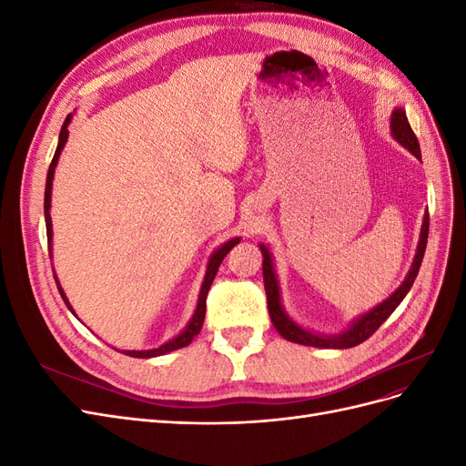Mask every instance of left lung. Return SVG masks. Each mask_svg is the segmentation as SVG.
Instances as JSON below:
<instances>
[{"label":"left lung","instance_id":"obj_1","mask_svg":"<svg viewBox=\"0 0 466 466\" xmlns=\"http://www.w3.org/2000/svg\"><path fill=\"white\" fill-rule=\"evenodd\" d=\"M390 132H392V137L397 139L400 146H404L412 155H416L418 159H421L418 137L412 132L410 124H408V118H406L402 108H397L392 112ZM428 233H430V214L424 216V225H421V235H420L416 258L412 262L410 272H408L406 279L402 281V286L397 291H394L387 301L377 305L373 311L365 313L361 319H358L354 324H351V327L346 332L338 334V336L311 334V332L299 329L298 324H293L286 317L284 309H281V305H279V291H278V281H276V276H274V266H272L270 252H268L266 247H260L262 257H264L262 274H264V289H266V299H268V311H270V319H272V324L276 327V330L289 342L303 344V346H315V348H338V350H342V348H354V346L365 342L380 327V324H383L390 317V313L404 299V295L408 293V289L412 288L420 266H421V258H424V252H426Z\"/></svg>","mask_w":466,"mask_h":466}]
</instances>
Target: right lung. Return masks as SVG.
I'll use <instances>...</instances> for the list:
<instances>
[{"instance_id": "1", "label": "right lung", "mask_w": 466, "mask_h": 466, "mask_svg": "<svg viewBox=\"0 0 466 466\" xmlns=\"http://www.w3.org/2000/svg\"><path fill=\"white\" fill-rule=\"evenodd\" d=\"M69 118H72V116H67V118H66V122H64V126H62V130H60L58 147H56L54 159H52V163H50L48 177H46V190H45V218H46V237H48V245H50V241H52V219H50V192H52V178H54V168H56V163H58V157H60V151H62V147H64V146H66V142H67V124H69ZM237 243H238V238H231V241H228V243H225L221 248H218V250L214 252V257L209 258L208 272H206V279H204L202 291H200L198 307H196V313H194V317H192V320H190V324H188L185 332L178 334L177 338H173L171 342L163 344L161 348L147 350V351H124V354H126V356H130V358H155V356H163V354H167V351H173V350H178V348H185V346H188V344L192 342V338L202 330L204 317H206V298H208V291H209L211 281H214V278H216V274H218V268H219L221 260L225 258V255H228V252H229ZM48 248H50V247H48ZM54 279H56V276H54ZM56 284H58V279H56ZM58 289H60V295L64 298L66 305L69 307V303H67V299H66V295H64V291H62L60 284H58ZM69 311H72V307H69ZM72 313H74V311H72Z\"/></svg>"}]
</instances>
